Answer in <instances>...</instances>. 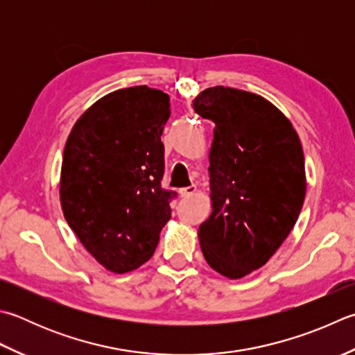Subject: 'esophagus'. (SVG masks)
<instances>
[{"instance_id":"esophagus-1","label":"esophagus","mask_w":355,"mask_h":355,"mask_svg":"<svg viewBox=\"0 0 355 355\" xmlns=\"http://www.w3.org/2000/svg\"><path fill=\"white\" fill-rule=\"evenodd\" d=\"M178 192H180V196H182V197H191L197 192V186L192 184V186H187V187H182V189H180Z\"/></svg>"}]
</instances>
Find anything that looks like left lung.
<instances>
[{
  "label": "left lung",
  "instance_id": "left-lung-1",
  "mask_svg": "<svg viewBox=\"0 0 355 355\" xmlns=\"http://www.w3.org/2000/svg\"><path fill=\"white\" fill-rule=\"evenodd\" d=\"M193 110L215 124L212 212L198 229L201 252L218 274L241 279L275 254L300 215L306 193L302 143L272 103L246 90L205 89Z\"/></svg>",
  "mask_w": 355,
  "mask_h": 355
}]
</instances>
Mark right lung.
<instances>
[{
    "mask_svg": "<svg viewBox=\"0 0 355 355\" xmlns=\"http://www.w3.org/2000/svg\"><path fill=\"white\" fill-rule=\"evenodd\" d=\"M169 95L148 86L120 89L94 103L69 134L60 200L87 252L115 274L155 252L175 192L162 187V134Z\"/></svg>",
    "mask_w": 355,
    "mask_h": 355,
    "instance_id": "obj_1",
    "label": "right lung"
}]
</instances>
